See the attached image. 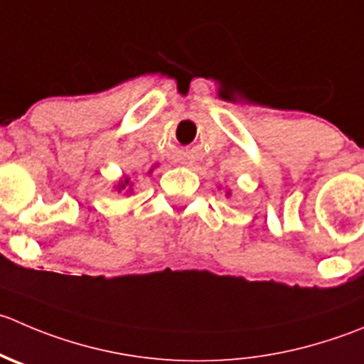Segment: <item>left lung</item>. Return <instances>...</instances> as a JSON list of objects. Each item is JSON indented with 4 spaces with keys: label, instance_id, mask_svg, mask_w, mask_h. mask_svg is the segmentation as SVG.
Instances as JSON below:
<instances>
[{
    "label": "left lung",
    "instance_id": "obj_1",
    "mask_svg": "<svg viewBox=\"0 0 364 364\" xmlns=\"http://www.w3.org/2000/svg\"><path fill=\"white\" fill-rule=\"evenodd\" d=\"M231 196V190H228V192H225V197H229Z\"/></svg>",
    "mask_w": 364,
    "mask_h": 364
}]
</instances>
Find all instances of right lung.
<instances>
[{
  "instance_id": "obj_1",
  "label": "right lung",
  "mask_w": 364,
  "mask_h": 364,
  "mask_svg": "<svg viewBox=\"0 0 364 364\" xmlns=\"http://www.w3.org/2000/svg\"><path fill=\"white\" fill-rule=\"evenodd\" d=\"M114 190L117 193H124V196H128V193L133 192V183H132V178H128V176H122L119 181H115L114 185Z\"/></svg>"
}]
</instances>
